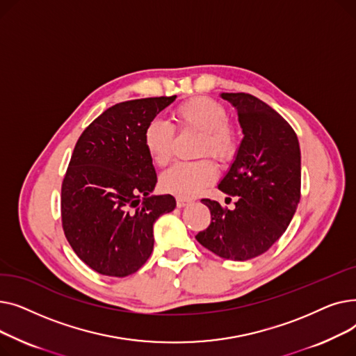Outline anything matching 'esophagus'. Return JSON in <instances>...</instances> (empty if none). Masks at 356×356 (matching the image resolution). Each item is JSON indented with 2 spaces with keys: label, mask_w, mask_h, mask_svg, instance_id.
<instances>
[{
  "label": "esophagus",
  "mask_w": 356,
  "mask_h": 356,
  "mask_svg": "<svg viewBox=\"0 0 356 356\" xmlns=\"http://www.w3.org/2000/svg\"><path fill=\"white\" fill-rule=\"evenodd\" d=\"M191 200L188 199H183V197H177V208H184L186 204H189Z\"/></svg>",
  "instance_id": "esophagus-1"
}]
</instances>
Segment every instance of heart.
<instances>
[{"mask_svg": "<svg viewBox=\"0 0 356 356\" xmlns=\"http://www.w3.org/2000/svg\"><path fill=\"white\" fill-rule=\"evenodd\" d=\"M179 128H192L202 133L197 153L212 154L218 160H229L236 152V131L227 122V109L219 102L197 97L183 102L173 112ZM175 129L161 120H153L144 129L147 153L157 165H165L173 156ZM216 179V167L211 160L177 163L161 175L164 192L180 197L199 195Z\"/></svg>", "mask_w": 356, "mask_h": 356, "instance_id": "obj_1", "label": "heart"}]
</instances>
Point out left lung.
Segmentation results:
<instances>
[{"label": "left lung", "mask_w": 356, "mask_h": 356, "mask_svg": "<svg viewBox=\"0 0 356 356\" xmlns=\"http://www.w3.org/2000/svg\"><path fill=\"white\" fill-rule=\"evenodd\" d=\"M220 98L235 108L244 137L218 189L238 200L231 211L202 199L212 222L196 239L222 258L245 261L268 251L290 225L300 202V145L266 102L250 93L222 92Z\"/></svg>", "instance_id": "1"}]
</instances>
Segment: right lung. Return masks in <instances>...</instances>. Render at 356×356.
I'll return each instance as SVG.
<instances>
[{
	"label": "right lung",
	"instance_id": "add662e5",
	"mask_svg": "<svg viewBox=\"0 0 356 356\" xmlns=\"http://www.w3.org/2000/svg\"><path fill=\"white\" fill-rule=\"evenodd\" d=\"M175 97L108 108L79 137L62 184V223L70 247L102 275L138 271L154 247L153 225L175 211L172 195H152L157 175L144 129Z\"/></svg>",
	"mask_w": 356,
	"mask_h": 356
}]
</instances>
